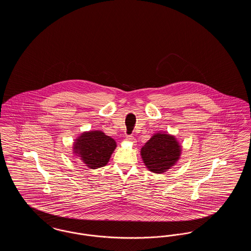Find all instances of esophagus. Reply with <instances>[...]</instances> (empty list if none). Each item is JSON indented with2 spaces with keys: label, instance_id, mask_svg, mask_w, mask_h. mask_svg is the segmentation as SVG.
Wrapping results in <instances>:
<instances>
[{
  "label": "esophagus",
  "instance_id": "obj_1",
  "mask_svg": "<svg viewBox=\"0 0 251 251\" xmlns=\"http://www.w3.org/2000/svg\"><path fill=\"white\" fill-rule=\"evenodd\" d=\"M126 141H129V142H131V143H135V142H136L135 138H134L132 135H128V136L126 137Z\"/></svg>",
  "mask_w": 251,
  "mask_h": 251
}]
</instances>
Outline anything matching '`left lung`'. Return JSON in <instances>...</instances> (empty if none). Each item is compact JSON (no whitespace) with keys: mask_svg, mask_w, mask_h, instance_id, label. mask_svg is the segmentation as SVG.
Returning <instances> with one entry per match:
<instances>
[{"mask_svg":"<svg viewBox=\"0 0 251 251\" xmlns=\"http://www.w3.org/2000/svg\"><path fill=\"white\" fill-rule=\"evenodd\" d=\"M181 153V147L174 135L157 132L144 145L140 154L147 168L162 174L175 166Z\"/></svg>","mask_w":251,"mask_h":251,"instance_id":"obj_1","label":"left lung"}]
</instances>
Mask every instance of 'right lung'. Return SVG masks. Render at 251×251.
Returning a JSON list of instances; mask_svg holds the SVG:
<instances>
[{"instance_id": "obj_1", "label": "right lung", "mask_w": 251, "mask_h": 251, "mask_svg": "<svg viewBox=\"0 0 251 251\" xmlns=\"http://www.w3.org/2000/svg\"><path fill=\"white\" fill-rule=\"evenodd\" d=\"M116 148V141L103 131H84L73 144V153L86 167L96 169L107 165Z\"/></svg>"}]
</instances>
